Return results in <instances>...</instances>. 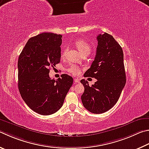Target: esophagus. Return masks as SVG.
<instances>
[{
	"mask_svg": "<svg viewBox=\"0 0 149 149\" xmlns=\"http://www.w3.org/2000/svg\"><path fill=\"white\" fill-rule=\"evenodd\" d=\"M74 82H75V83H79V79H78V78H75V79H74Z\"/></svg>",
	"mask_w": 149,
	"mask_h": 149,
	"instance_id": "34e87169",
	"label": "esophagus"
}]
</instances>
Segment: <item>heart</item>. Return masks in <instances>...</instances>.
<instances>
[{"mask_svg":"<svg viewBox=\"0 0 149 149\" xmlns=\"http://www.w3.org/2000/svg\"><path fill=\"white\" fill-rule=\"evenodd\" d=\"M75 45L77 48V49L79 51V52L81 53V55L85 53H91V47L90 46V45H89L86 41H85V40H77V41L75 42ZM66 51V49H63L61 55L62 56H64L65 55ZM67 71L73 75H77L79 74V73L81 72V68L77 65L72 64V65L70 66L68 68Z\"/></svg>","mask_w":149,"mask_h":149,"instance_id":"obj_1","label":"heart"}]
</instances>
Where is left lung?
I'll list each match as a JSON object with an SVG mask.
<instances>
[{"label":"left lung","mask_w":149,"mask_h":149,"mask_svg":"<svg viewBox=\"0 0 149 149\" xmlns=\"http://www.w3.org/2000/svg\"><path fill=\"white\" fill-rule=\"evenodd\" d=\"M98 46L94 61L84 77L97 79L89 86L81 80L85 88L81 95L83 106L88 111L100 114L114 106L126 84L123 49L111 34L105 32L97 36Z\"/></svg>","instance_id":"1"}]
</instances>
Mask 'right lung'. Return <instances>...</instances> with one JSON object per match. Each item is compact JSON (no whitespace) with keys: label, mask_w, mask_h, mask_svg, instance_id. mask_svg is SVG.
<instances>
[{"label":"right lung","mask_w":149,"mask_h":149,"mask_svg":"<svg viewBox=\"0 0 149 149\" xmlns=\"http://www.w3.org/2000/svg\"><path fill=\"white\" fill-rule=\"evenodd\" d=\"M62 35L44 32L30 38L18 59V88L26 104L38 114L49 115L63 106L73 78L62 74L51 79L50 67L60 63Z\"/></svg>","instance_id":"add662e5"}]
</instances>
